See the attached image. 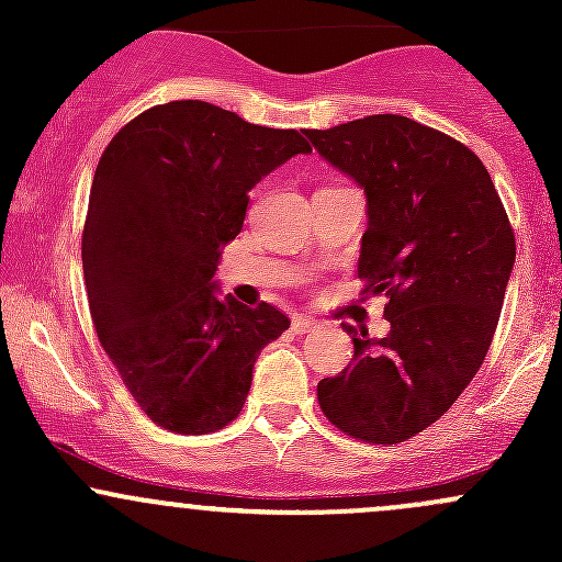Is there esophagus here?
Wrapping results in <instances>:
<instances>
[{
	"label": "esophagus",
	"mask_w": 562,
	"mask_h": 562,
	"mask_svg": "<svg viewBox=\"0 0 562 562\" xmlns=\"http://www.w3.org/2000/svg\"><path fill=\"white\" fill-rule=\"evenodd\" d=\"M317 326H321V323H317L315 317H310V315H296V317H293V331H299V334L315 331Z\"/></svg>",
	"instance_id": "34e87169"
}]
</instances>
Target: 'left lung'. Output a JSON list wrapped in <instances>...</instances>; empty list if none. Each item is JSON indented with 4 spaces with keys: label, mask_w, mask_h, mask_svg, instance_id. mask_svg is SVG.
Wrapping results in <instances>:
<instances>
[{
    "label": "left lung",
    "mask_w": 562,
    "mask_h": 562,
    "mask_svg": "<svg viewBox=\"0 0 562 562\" xmlns=\"http://www.w3.org/2000/svg\"><path fill=\"white\" fill-rule=\"evenodd\" d=\"M367 195L359 277L389 299L391 331L342 323L353 359L317 383L328 422L367 443H402L438 422L479 372L517 245L484 162L396 113L304 130Z\"/></svg>",
    "instance_id": "obj_1"
}]
</instances>
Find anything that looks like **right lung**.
<instances>
[{"instance_id": "obj_1", "label": "right lung", "mask_w": 562, "mask_h": 562, "mask_svg": "<svg viewBox=\"0 0 562 562\" xmlns=\"http://www.w3.org/2000/svg\"><path fill=\"white\" fill-rule=\"evenodd\" d=\"M310 151L296 130L176 100L124 124L100 157L81 245L89 310L157 427L203 435L234 422L260 350L291 326L271 304L223 296L214 271L247 192Z\"/></svg>"}]
</instances>
